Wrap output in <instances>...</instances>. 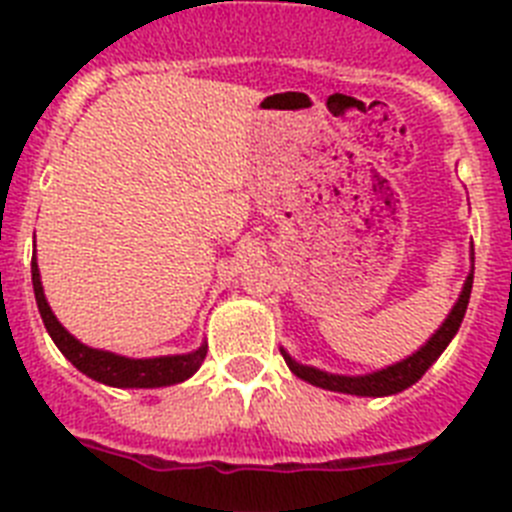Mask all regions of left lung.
<instances>
[{"label":"left lung","instance_id":"1","mask_svg":"<svg viewBox=\"0 0 512 512\" xmlns=\"http://www.w3.org/2000/svg\"><path fill=\"white\" fill-rule=\"evenodd\" d=\"M471 282H474V272L466 277V285H464V290H461V298H458V303L453 305L451 316L445 318L443 326H440V329L432 334L430 342L419 349V352H414L412 357H406V360L396 362V365H391V368H386V370L349 378V375H331V373H323V370L308 368V365H300V362H295L290 355H287L285 349H282V357H285L287 368L298 375V378L308 381L310 386L326 388V391L355 393V396H391V393H399V391H404V388L412 386V383H417L419 378L425 375V370L430 368L432 362L443 355V349L451 344V339L456 336L458 326H461V321H464L466 305H469V298H471Z\"/></svg>","mask_w":512,"mask_h":512}]
</instances>
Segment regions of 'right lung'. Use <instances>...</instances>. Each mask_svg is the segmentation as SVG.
Segmentation results:
<instances>
[{
  "mask_svg": "<svg viewBox=\"0 0 512 512\" xmlns=\"http://www.w3.org/2000/svg\"><path fill=\"white\" fill-rule=\"evenodd\" d=\"M30 272H33V292H36V303L38 310H41L43 323H46V331L51 334L56 347L61 349V355L67 357L80 373L90 375L93 381L116 388H160L186 381L202 368L204 357H207V344H202L191 355L152 357V360H129V357H119L113 352H103V349L85 347L56 321V316L48 308L36 259L30 264Z\"/></svg>",
  "mask_w": 512,
  "mask_h": 512,
  "instance_id": "1",
  "label": "right lung"
}]
</instances>
